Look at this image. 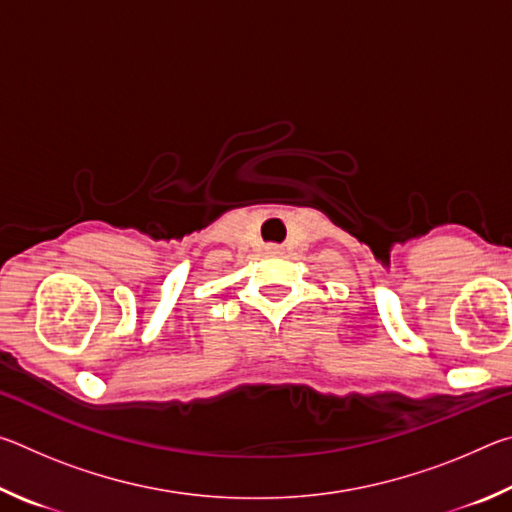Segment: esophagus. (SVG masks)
<instances>
[{
	"mask_svg": "<svg viewBox=\"0 0 512 512\" xmlns=\"http://www.w3.org/2000/svg\"><path fill=\"white\" fill-rule=\"evenodd\" d=\"M266 250H268V253H280L282 246H277V244H268V246H266Z\"/></svg>",
	"mask_w": 512,
	"mask_h": 512,
	"instance_id": "1",
	"label": "esophagus"
}]
</instances>
